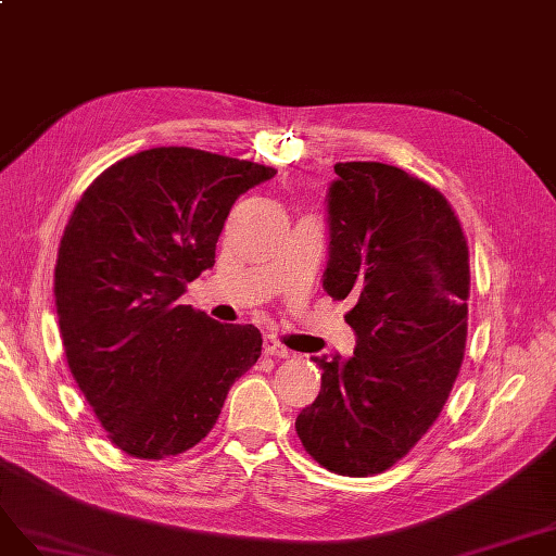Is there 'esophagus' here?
Wrapping results in <instances>:
<instances>
[{
  "label": "esophagus",
  "mask_w": 556,
  "mask_h": 556,
  "mask_svg": "<svg viewBox=\"0 0 556 556\" xmlns=\"http://www.w3.org/2000/svg\"><path fill=\"white\" fill-rule=\"evenodd\" d=\"M263 351H265V355H273V357H289V349H286L279 339L275 337V334H267L265 339H263Z\"/></svg>",
  "instance_id": "esophagus-1"
}]
</instances>
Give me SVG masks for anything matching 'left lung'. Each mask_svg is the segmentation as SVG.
<instances>
[{
	"instance_id": "obj_1",
	"label": "left lung",
	"mask_w": 556,
	"mask_h": 556,
	"mask_svg": "<svg viewBox=\"0 0 556 556\" xmlns=\"http://www.w3.org/2000/svg\"><path fill=\"white\" fill-rule=\"evenodd\" d=\"M324 289L353 302L351 361L314 357L320 392L295 420L320 467L365 478L406 457L459 374L469 320V244L453 205L379 161L334 164Z\"/></svg>"
}]
</instances>
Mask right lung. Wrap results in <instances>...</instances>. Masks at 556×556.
<instances>
[{
	"mask_svg": "<svg viewBox=\"0 0 556 556\" xmlns=\"http://www.w3.org/2000/svg\"><path fill=\"white\" fill-rule=\"evenodd\" d=\"M277 170L193 148L119 159L71 212L55 265L66 363L105 437L138 459L180 455L258 361L254 326L180 304L214 265L232 203Z\"/></svg>",
	"mask_w": 556,
	"mask_h": 556,
	"instance_id": "add662e5",
	"label": "right lung"
}]
</instances>
